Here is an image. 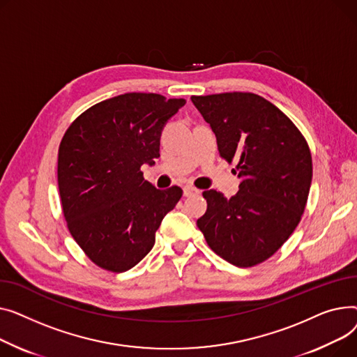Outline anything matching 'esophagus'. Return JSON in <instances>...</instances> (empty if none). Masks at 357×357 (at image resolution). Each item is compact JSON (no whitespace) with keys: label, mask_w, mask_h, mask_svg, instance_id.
<instances>
[{"label":"esophagus","mask_w":357,"mask_h":357,"mask_svg":"<svg viewBox=\"0 0 357 357\" xmlns=\"http://www.w3.org/2000/svg\"><path fill=\"white\" fill-rule=\"evenodd\" d=\"M183 193H184L185 197H188V196H193V195H199L200 192L197 190L196 187H193V185H184Z\"/></svg>","instance_id":"1"}]
</instances>
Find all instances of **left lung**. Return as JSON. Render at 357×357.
<instances>
[{
    "instance_id": "left-lung-1",
    "label": "left lung",
    "mask_w": 357,
    "mask_h": 357,
    "mask_svg": "<svg viewBox=\"0 0 357 357\" xmlns=\"http://www.w3.org/2000/svg\"><path fill=\"white\" fill-rule=\"evenodd\" d=\"M218 139V150L242 180L230 199L203 192L207 211L197 220L207 245L239 268L274 255L294 232L310 193L308 145L291 119L259 95L229 92L192 96Z\"/></svg>"
}]
</instances>
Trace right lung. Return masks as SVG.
Returning a JSON list of instances; mask_svg holds the SVG:
<instances>
[{
  "label": "right lung",
  "mask_w": 357,
  "mask_h": 357,
  "mask_svg": "<svg viewBox=\"0 0 357 357\" xmlns=\"http://www.w3.org/2000/svg\"><path fill=\"white\" fill-rule=\"evenodd\" d=\"M184 99L123 93L93 105L59 146L63 213L77 245L100 268L125 272L150 252L164 216L183 190H158L141 165L155 164L160 137Z\"/></svg>",
  "instance_id": "right-lung-1"
}]
</instances>
